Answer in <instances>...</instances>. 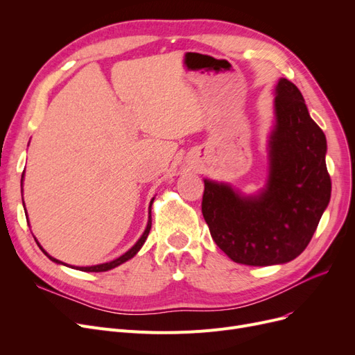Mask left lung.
Instances as JSON below:
<instances>
[{
    "instance_id": "1",
    "label": "left lung",
    "mask_w": 355,
    "mask_h": 355,
    "mask_svg": "<svg viewBox=\"0 0 355 355\" xmlns=\"http://www.w3.org/2000/svg\"><path fill=\"white\" fill-rule=\"evenodd\" d=\"M275 95L266 187L246 197L229 184L204 180L201 211L213 240L233 262L249 266L300 256L331 198L322 129L292 82L279 79Z\"/></svg>"
}]
</instances>
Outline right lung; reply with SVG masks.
<instances>
[{"mask_svg":"<svg viewBox=\"0 0 355 355\" xmlns=\"http://www.w3.org/2000/svg\"><path fill=\"white\" fill-rule=\"evenodd\" d=\"M23 175H24V173H23ZM153 202H154V198L151 200V202H149V216H148V225H146V229H145V232L142 233V236L139 237V240L137 241V243L130 248L126 253H123L122 256H119L118 259H115V260H110V262H107V263H101V265H95V266H69V265H66V263H63V262H60V260H58V259H54V257H51L42 246H40V243L39 241H37V239L34 237V240L37 241V245H39V248L42 249V252L50 259V260H53L54 263H59V265H64V266H69V268H71V269H76V270H82V272H106V270H110V269H114V268H116V266H119V265H122V263H125L126 260H129L130 257H134L138 252H139V249L144 246V243H145V240H146V237H148V234H149V230H151V225H153V218H151V207H153ZM23 206H24V201H23ZM26 217H27V214H26Z\"/></svg>","mask_w":355,"mask_h":355,"instance_id":"add662e5","label":"right lung"}]
</instances>
